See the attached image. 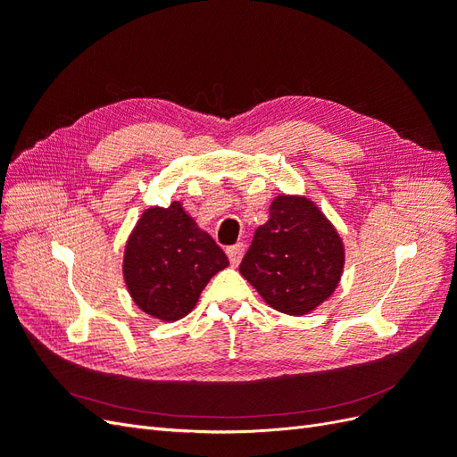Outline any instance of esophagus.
<instances>
[{"label":"esophagus","mask_w":457,"mask_h":457,"mask_svg":"<svg viewBox=\"0 0 457 457\" xmlns=\"http://www.w3.org/2000/svg\"><path fill=\"white\" fill-rule=\"evenodd\" d=\"M227 255H228V259H230V265H232V267H238L242 257H244V244L230 245L228 250H227Z\"/></svg>","instance_id":"esophagus-1"}]
</instances>
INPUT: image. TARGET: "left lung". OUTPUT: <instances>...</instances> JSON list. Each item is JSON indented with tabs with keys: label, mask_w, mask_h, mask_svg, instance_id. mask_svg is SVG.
Here are the masks:
<instances>
[{
	"label": "left lung",
	"mask_w": 457,
	"mask_h": 457,
	"mask_svg": "<svg viewBox=\"0 0 457 457\" xmlns=\"http://www.w3.org/2000/svg\"><path fill=\"white\" fill-rule=\"evenodd\" d=\"M343 267V238L320 207L307 196L278 195L240 274L274 311L305 316L336 292Z\"/></svg>",
	"instance_id": "obj_1"
}]
</instances>
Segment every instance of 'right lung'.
<instances>
[{"instance_id": "1", "label": "right lung", "mask_w": 457, "mask_h": 457, "mask_svg": "<svg viewBox=\"0 0 457 457\" xmlns=\"http://www.w3.org/2000/svg\"><path fill=\"white\" fill-rule=\"evenodd\" d=\"M227 267L225 252L175 200L143 212L128 237L121 272L137 307L156 320L177 322Z\"/></svg>"}]
</instances>
